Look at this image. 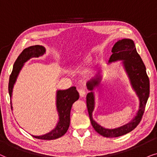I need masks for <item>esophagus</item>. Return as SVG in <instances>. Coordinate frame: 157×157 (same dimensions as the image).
<instances>
[{
	"label": "esophagus",
	"mask_w": 157,
	"mask_h": 157,
	"mask_svg": "<svg viewBox=\"0 0 157 157\" xmlns=\"http://www.w3.org/2000/svg\"><path fill=\"white\" fill-rule=\"evenodd\" d=\"M79 93H80V97H85V95H86V91L84 89H80L79 90Z\"/></svg>",
	"instance_id": "obj_1"
}]
</instances>
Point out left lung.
Segmentation results:
<instances>
[{"label":"left lung","instance_id":"1","mask_svg":"<svg viewBox=\"0 0 157 157\" xmlns=\"http://www.w3.org/2000/svg\"><path fill=\"white\" fill-rule=\"evenodd\" d=\"M113 54L110 56L109 63L122 60L124 70L128 75L133 89L139 99V110L136 116L128 124L119 128L109 129L103 128L93 120V112L95 108V95L93 90L101 82L102 77L97 75L87 82V88L90 90L87 95V108L91 124L97 132L104 137H118L131 132L136 127L141 120L146 104L149 96V79L146 71V67L141 57L136 51L135 44L130 39L118 40L112 48Z\"/></svg>","mask_w":157,"mask_h":157}]
</instances>
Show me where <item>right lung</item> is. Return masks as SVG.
I'll return each instance as SVG.
<instances>
[{"mask_svg": "<svg viewBox=\"0 0 157 157\" xmlns=\"http://www.w3.org/2000/svg\"><path fill=\"white\" fill-rule=\"evenodd\" d=\"M46 52L43 46L34 45L24 49L13 64V68L9 77L8 93L11 99L13 85L24 63L32 57H39ZM79 99V93L75 87H71L67 90H57L56 105L59 115V121L57 126L49 133L42 136H32L33 137L42 140H53L61 137L68 130L70 123V110L72 104ZM11 105V100H10ZM12 109V105H10Z\"/></svg>", "mask_w": 157, "mask_h": 157, "instance_id": "right-lung-1", "label": "right lung"}]
</instances>
